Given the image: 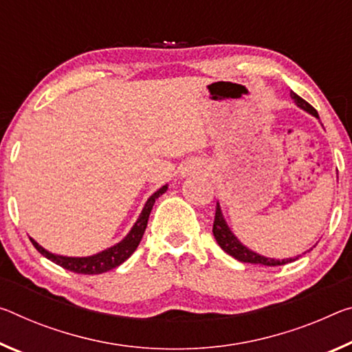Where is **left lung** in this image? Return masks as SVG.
Listing matches in <instances>:
<instances>
[{
	"label": "left lung",
	"mask_w": 352,
	"mask_h": 352,
	"mask_svg": "<svg viewBox=\"0 0 352 352\" xmlns=\"http://www.w3.org/2000/svg\"><path fill=\"white\" fill-rule=\"evenodd\" d=\"M292 98L294 100V103H296L298 108L304 109L305 113L311 114L314 117H316L318 120H320V116H318L316 109L314 106L309 104L305 102L304 98H300L296 94L292 92L289 94ZM213 235L216 238V241L219 246L222 248V250H226L228 255H232L233 258H236L239 261H244V263H255V265H265V266H280V265H287V263H292V261L298 260V256H294V258H283V260H276V258H270V256H265V255H260L254 252V250H250L249 248L244 246V244L239 241V239L235 236V233L232 232V228L228 227L227 221L224 219V214H222V210H221V205L219 202L216 204V214H214V224H213ZM305 254V252H304Z\"/></svg>",
	"instance_id": "1"
}]
</instances>
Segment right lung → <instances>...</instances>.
I'll list each match as a JSON object with an SVG mask.
<instances>
[{
    "label": "right lung",
    "instance_id": "1",
    "mask_svg": "<svg viewBox=\"0 0 352 352\" xmlns=\"http://www.w3.org/2000/svg\"><path fill=\"white\" fill-rule=\"evenodd\" d=\"M167 191V185L161 186L158 191H155L152 196L147 199L146 205L139 214L138 221L133 224L131 230L126 233L124 239H120L119 243H116L114 246H111L108 249L102 250V252H97L94 255H87V256H67V255H59V254H53L47 250L45 248H42L36 239H31L32 246H34L38 252H41L45 258L52 260L53 263L63 266L64 270H69L72 272H76V274H102V272L111 271L114 267L120 266L125 260H128L131 256V254L138 249L139 243H141L144 232H146L147 222H148V216L150 211H152L155 200Z\"/></svg>",
    "mask_w": 352,
    "mask_h": 352
}]
</instances>
